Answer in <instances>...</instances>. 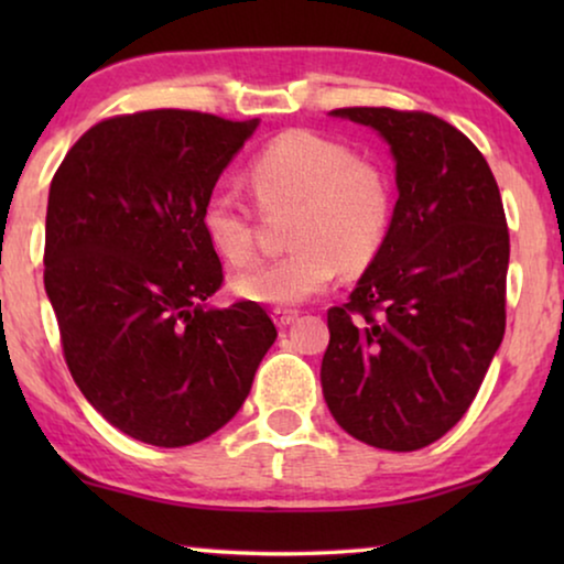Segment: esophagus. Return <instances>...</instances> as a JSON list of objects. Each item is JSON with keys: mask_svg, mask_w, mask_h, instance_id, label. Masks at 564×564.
<instances>
[{"mask_svg": "<svg viewBox=\"0 0 564 564\" xmlns=\"http://www.w3.org/2000/svg\"><path fill=\"white\" fill-rule=\"evenodd\" d=\"M272 315H274L276 326H290V323L300 315V311H295V307H274Z\"/></svg>", "mask_w": 564, "mask_h": 564, "instance_id": "34e87169", "label": "esophagus"}]
</instances>
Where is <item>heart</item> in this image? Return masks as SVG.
<instances>
[{
  "instance_id": "obj_1",
  "label": "heart",
  "mask_w": 564,
  "mask_h": 564,
  "mask_svg": "<svg viewBox=\"0 0 564 564\" xmlns=\"http://www.w3.org/2000/svg\"><path fill=\"white\" fill-rule=\"evenodd\" d=\"M253 199L267 215L292 213L280 259L234 282L238 295L267 305H295L318 295L341 272H359L388 241L395 192L388 172L346 143L288 130L249 161ZM207 241L228 264L257 259V210L230 189H213L199 210Z\"/></svg>"
}]
</instances>
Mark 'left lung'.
Wrapping results in <instances>:
<instances>
[{
	"instance_id": "left-lung-1",
	"label": "left lung",
	"mask_w": 564,
	"mask_h": 564,
	"mask_svg": "<svg viewBox=\"0 0 564 564\" xmlns=\"http://www.w3.org/2000/svg\"><path fill=\"white\" fill-rule=\"evenodd\" d=\"M395 156L388 241L328 311L321 384L346 434L377 449L434 444L467 413L506 330L511 241L498 182L469 138L421 110L341 107Z\"/></svg>"
}]
</instances>
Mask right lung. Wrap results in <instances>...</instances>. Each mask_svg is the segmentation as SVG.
<instances>
[{
  "label": "right lung",
  "mask_w": 564,
  "mask_h": 564,
  "mask_svg": "<svg viewBox=\"0 0 564 564\" xmlns=\"http://www.w3.org/2000/svg\"><path fill=\"white\" fill-rule=\"evenodd\" d=\"M253 128L197 110L115 115L53 174L43 282L66 367L138 442L187 446L226 426L276 338L253 300L205 307L223 264L199 210Z\"/></svg>",
  "instance_id": "1"
}]
</instances>
